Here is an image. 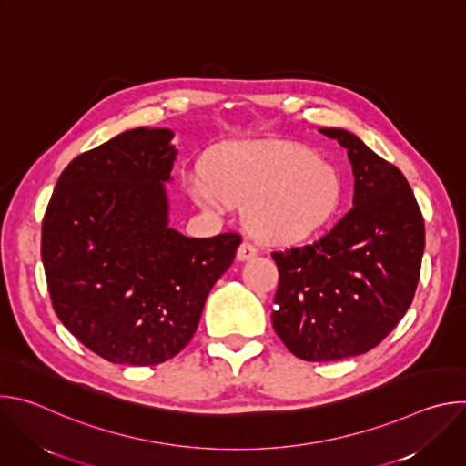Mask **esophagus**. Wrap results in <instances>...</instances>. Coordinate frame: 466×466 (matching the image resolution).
I'll use <instances>...</instances> for the list:
<instances>
[{
    "instance_id": "esophagus-1",
    "label": "esophagus",
    "mask_w": 466,
    "mask_h": 466,
    "mask_svg": "<svg viewBox=\"0 0 466 466\" xmlns=\"http://www.w3.org/2000/svg\"><path fill=\"white\" fill-rule=\"evenodd\" d=\"M258 254V245L250 239H245L238 248V259H248Z\"/></svg>"
}]
</instances>
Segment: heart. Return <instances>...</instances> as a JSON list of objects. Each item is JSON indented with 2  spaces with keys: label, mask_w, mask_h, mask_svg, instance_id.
<instances>
[{
  "label": "heart",
  "mask_w": 466,
  "mask_h": 466,
  "mask_svg": "<svg viewBox=\"0 0 466 466\" xmlns=\"http://www.w3.org/2000/svg\"><path fill=\"white\" fill-rule=\"evenodd\" d=\"M187 187L214 212L247 205L248 225L271 239H300L320 228L339 203V178L309 151L286 144H230L214 157V175L197 166Z\"/></svg>",
  "instance_id": "1"
}]
</instances>
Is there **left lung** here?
<instances>
[{
	"instance_id": "8db88e82",
	"label": "left lung",
	"mask_w": 466,
	"mask_h": 466,
	"mask_svg": "<svg viewBox=\"0 0 466 466\" xmlns=\"http://www.w3.org/2000/svg\"><path fill=\"white\" fill-rule=\"evenodd\" d=\"M347 149L354 207L313 243L271 252L273 328L291 354L336 361L378 347L413 302L424 218L402 171L352 132L320 128Z\"/></svg>"
}]
</instances>
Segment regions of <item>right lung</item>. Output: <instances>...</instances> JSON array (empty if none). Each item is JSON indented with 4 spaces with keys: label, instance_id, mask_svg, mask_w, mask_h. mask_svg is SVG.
<instances>
[{
    "label": "right lung",
    "instance_id": "obj_1",
    "mask_svg": "<svg viewBox=\"0 0 466 466\" xmlns=\"http://www.w3.org/2000/svg\"><path fill=\"white\" fill-rule=\"evenodd\" d=\"M167 128H135L76 157L42 221L53 309L94 354L149 367L193 338L238 232L187 238L167 227L175 149Z\"/></svg>",
    "mask_w": 466,
    "mask_h": 466
}]
</instances>
